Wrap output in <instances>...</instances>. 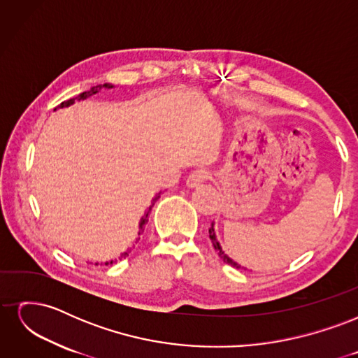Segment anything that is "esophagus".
I'll use <instances>...</instances> for the list:
<instances>
[{
    "mask_svg": "<svg viewBox=\"0 0 358 358\" xmlns=\"http://www.w3.org/2000/svg\"><path fill=\"white\" fill-rule=\"evenodd\" d=\"M208 178H209V171L208 170L200 169V170L192 171L191 175L188 176V179H187V187L188 188H196V187L201 185V183Z\"/></svg>",
    "mask_w": 358,
    "mask_h": 358,
    "instance_id": "esophagus-1",
    "label": "esophagus"
}]
</instances>
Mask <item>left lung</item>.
<instances>
[{
  "label": "left lung",
  "mask_w": 358,
  "mask_h": 358,
  "mask_svg": "<svg viewBox=\"0 0 358 358\" xmlns=\"http://www.w3.org/2000/svg\"><path fill=\"white\" fill-rule=\"evenodd\" d=\"M209 237H210V241H212V243H213L215 249H216V251H218V255H220V257L224 259V262H225L227 264H230V266H233V267H236V268H245V267H242L239 263H236L233 258H230L229 255H227V254L224 252V249H222L221 243L218 242V239H216L215 222H212V227H210V229H209ZM245 270H248V268H245Z\"/></svg>",
  "instance_id": "8db88e82"
}]
</instances>
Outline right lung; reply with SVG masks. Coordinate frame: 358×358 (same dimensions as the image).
I'll list each match as a JSON object with an SVG mask.
<instances>
[{
    "instance_id": "obj_1",
    "label": "right lung",
    "mask_w": 358,
    "mask_h": 358,
    "mask_svg": "<svg viewBox=\"0 0 358 358\" xmlns=\"http://www.w3.org/2000/svg\"><path fill=\"white\" fill-rule=\"evenodd\" d=\"M115 86L112 85V83H103V85H96V86H92V88L90 90V91H86V92H82L79 96H76V99H70V100H67V101H64V103H61L57 109H64V107H70V106H73L74 103H76V100L78 101H83V100H86V99H90V96H92V95H96L99 94L100 91H103V90H113ZM55 109V110H57ZM159 194L161 192H158V194H155V196L152 197V200H150V206H149V209L145 212V215L142 216V218H140V222H138V233H137V237H136V243L140 241V236L143 234V230H145V225L148 224V221H149V215H150V210H152V206H154V203L159 199ZM129 252H131V249H127V251L124 252V254H121V257H119L117 259H121V258H125ZM117 259L115 258V259H110V262H106V263H103V264H106V266H109V264H113V263H116ZM95 264H100V263H95Z\"/></svg>"
}]
</instances>
